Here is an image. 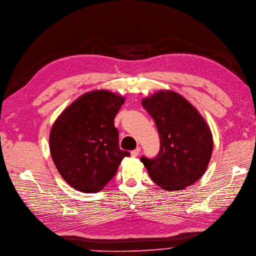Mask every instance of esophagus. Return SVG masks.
<instances>
[{
    "label": "esophagus",
    "instance_id": "esophagus-1",
    "mask_svg": "<svg viewBox=\"0 0 256 256\" xmlns=\"http://www.w3.org/2000/svg\"><path fill=\"white\" fill-rule=\"evenodd\" d=\"M140 148L138 146L136 150H132L130 152V154H132V157H137V156L140 154Z\"/></svg>",
    "mask_w": 256,
    "mask_h": 256
}]
</instances>
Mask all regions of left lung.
I'll return each mask as SVG.
<instances>
[{
	"mask_svg": "<svg viewBox=\"0 0 256 256\" xmlns=\"http://www.w3.org/2000/svg\"><path fill=\"white\" fill-rule=\"evenodd\" d=\"M160 136L152 159L141 157L150 179L165 190H181L196 183L207 170L212 134L204 118L184 97L160 91L142 100Z\"/></svg>",
	"mask_w": 256,
	"mask_h": 256,
	"instance_id": "left-lung-1",
	"label": "left lung"
}]
</instances>
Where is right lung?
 I'll use <instances>...</instances> for the list:
<instances>
[{"mask_svg": "<svg viewBox=\"0 0 256 256\" xmlns=\"http://www.w3.org/2000/svg\"><path fill=\"white\" fill-rule=\"evenodd\" d=\"M124 98L106 90L80 96L50 132V152L64 180L82 192H100L124 157L114 119Z\"/></svg>", "mask_w": 256, "mask_h": 256, "instance_id": "1", "label": "right lung"}]
</instances>
